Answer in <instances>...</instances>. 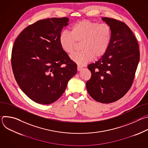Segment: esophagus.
Masks as SVG:
<instances>
[{"label": "esophagus", "instance_id": "34e87169", "mask_svg": "<svg viewBox=\"0 0 148 148\" xmlns=\"http://www.w3.org/2000/svg\"><path fill=\"white\" fill-rule=\"evenodd\" d=\"M82 69V67L81 66H77V70L78 71H80Z\"/></svg>", "mask_w": 148, "mask_h": 148}]
</instances>
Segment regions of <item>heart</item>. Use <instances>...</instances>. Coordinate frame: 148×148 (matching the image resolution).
Here are the masks:
<instances>
[{"label": "heart", "mask_w": 148, "mask_h": 148, "mask_svg": "<svg viewBox=\"0 0 148 148\" xmlns=\"http://www.w3.org/2000/svg\"><path fill=\"white\" fill-rule=\"evenodd\" d=\"M112 38V29L107 23L99 24L83 20L74 24L71 33H61L59 42L62 50L67 54L73 53L77 43H81L80 52L71 56V59L79 66H83L95 57L99 58L107 51Z\"/></svg>", "instance_id": "heart-1"}]
</instances>
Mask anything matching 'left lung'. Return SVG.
Instances as JSON below:
<instances>
[{
	"mask_svg": "<svg viewBox=\"0 0 148 148\" xmlns=\"http://www.w3.org/2000/svg\"><path fill=\"white\" fill-rule=\"evenodd\" d=\"M102 20L111 26L112 38L106 53L88 66L91 77L86 87L94 99L109 103L122 98L131 87L140 54L136 37L127 25L109 17Z\"/></svg>",
	"mask_w": 148,
	"mask_h": 148,
	"instance_id": "obj_1",
	"label": "left lung"
}]
</instances>
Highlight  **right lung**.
Instances as JSON below:
<instances>
[{
  "instance_id": "right-lung-1",
  "label": "right lung",
  "mask_w": 148,
  "mask_h": 148,
  "mask_svg": "<svg viewBox=\"0 0 148 148\" xmlns=\"http://www.w3.org/2000/svg\"><path fill=\"white\" fill-rule=\"evenodd\" d=\"M69 20L66 17L38 20L26 27L14 43L11 63L14 78L23 92L38 103L57 101L77 73L76 63L59 42Z\"/></svg>"
}]
</instances>
